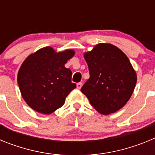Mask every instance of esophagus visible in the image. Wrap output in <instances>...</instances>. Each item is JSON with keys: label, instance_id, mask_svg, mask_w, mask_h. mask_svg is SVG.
<instances>
[{"label": "esophagus", "instance_id": "esophagus-1", "mask_svg": "<svg viewBox=\"0 0 155 155\" xmlns=\"http://www.w3.org/2000/svg\"><path fill=\"white\" fill-rule=\"evenodd\" d=\"M82 87V83L81 82H80V83H78L77 84V87L78 88V89H81V87Z\"/></svg>", "mask_w": 155, "mask_h": 155}]
</instances>
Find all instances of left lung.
Listing matches in <instances>:
<instances>
[{
	"mask_svg": "<svg viewBox=\"0 0 155 155\" xmlns=\"http://www.w3.org/2000/svg\"><path fill=\"white\" fill-rule=\"evenodd\" d=\"M84 57L90 78L81 92L101 114L120 110L130 98L137 80L128 57L117 46L104 42L85 52Z\"/></svg>",
	"mask_w": 155,
	"mask_h": 155,
	"instance_id": "obj_1",
	"label": "left lung"
}]
</instances>
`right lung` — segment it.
<instances>
[{
    "label": "right lung",
    "instance_id": "obj_1",
    "mask_svg": "<svg viewBox=\"0 0 155 155\" xmlns=\"http://www.w3.org/2000/svg\"><path fill=\"white\" fill-rule=\"evenodd\" d=\"M73 50L57 52L50 46L41 48L24 61L18 73L21 96L28 106L42 114L61 108L66 97L76 87L72 72L65 64L74 56Z\"/></svg>",
    "mask_w": 155,
    "mask_h": 155
}]
</instances>
